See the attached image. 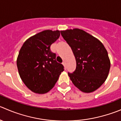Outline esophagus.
I'll list each match as a JSON object with an SVG mask.
<instances>
[{"label": "esophagus", "mask_w": 121, "mask_h": 121, "mask_svg": "<svg viewBox=\"0 0 121 121\" xmlns=\"http://www.w3.org/2000/svg\"><path fill=\"white\" fill-rule=\"evenodd\" d=\"M62 64H63V65H64V68H65V69H66V65H65V62L63 61V63H62Z\"/></svg>", "instance_id": "obj_1"}]
</instances>
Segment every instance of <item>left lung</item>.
Masks as SVG:
<instances>
[{
  "label": "left lung",
  "mask_w": 121,
  "mask_h": 121,
  "mask_svg": "<svg viewBox=\"0 0 121 121\" xmlns=\"http://www.w3.org/2000/svg\"><path fill=\"white\" fill-rule=\"evenodd\" d=\"M60 32L76 58V70L68 73L70 80L83 92H94L102 85L109 72L111 63L106 48L99 39L82 29Z\"/></svg>",
  "instance_id": "left-lung-1"
}]
</instances>
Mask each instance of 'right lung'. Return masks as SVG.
I'll return each instance as SVG.
<instances>
[{"mask_svg":"<svg viewBox=\"0 0 121 121\" xmlns=\"http://www.w3.org/2000/svg\"><path fill=\"white\" fill-rule=\"evenodd\" d=\"M60 35L58 30L42 31L28 38L20 50L16 61L19 74L27 87L34 93L48 92L64 70L50 50Z\"/></svg>","mask_w":121,"mask_h":121,"instance_id":"right-lung-1","label":"right lung"}]
</instances>
